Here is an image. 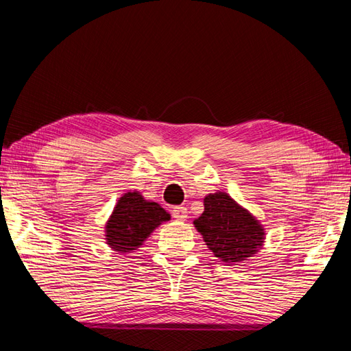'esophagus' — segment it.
<instances>
[{"instance_id":"1","label":"esophagus","mask_w":351,"mask_h":351,"mask_svg":"<svg viewBox=\"0 0 351 351\" xmlns=\"http://www.w3.org/2000/svg\"><path fill=\"white\" fill-rule=\"evenodd\" d=\"M171 215H173V219L184 221L185 219H187V208H184V206H175L173 210H171Z\"/></svg>"}]
</instances>
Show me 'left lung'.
<instances>
[{"instance_id":"1","label":"left lung","mask_w":351,"mask_h":351,"mask_svg":"<svg viewBox=\"0 0 351 351\" xmlns=\"http://www.w3.org/2000/svg\"><path fill=\"white\" fill-rule=\"evenodd\" d=\"M205 211L195 226L210 250L225 263L234 264L250 258L263 245L264 229L226 193L204 199Z\"/></svg>"}]
</instances>
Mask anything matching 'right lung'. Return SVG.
<instances>
[{
    "label": "right lung",
    "mask_w": 351,
    "mask_h": 351,
    "mask_svg": "<svg viewBox=\"0 0 351 351\" xmlns=\"http://www.w3.org/2000/svg\"><path fill=\"white\" fill-rule=\"evenodd\" d=\"M170 219L155 202H147L138 193H126L121 197L107 223V244L117 252H130L141 245L147 235Z\"/></svg>",
    "instance_id": "obj_1"
}]
</instances>
